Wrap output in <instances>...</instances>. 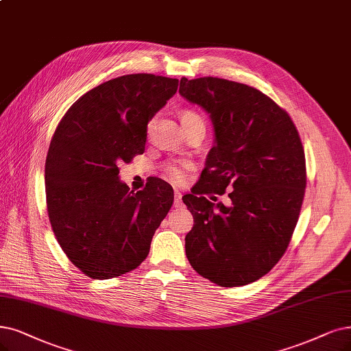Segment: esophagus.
Returning <instances> with one entry per match:
<instances>
[{
    "instance_id": "obj_1",
    "label": "esophagus",
    "mask_w": 351,
    "mask_h": 351,
    "mask_svg": "<svg viewBox=\"0 0 351 351\" xmlns=\"http://www.w3.org/2000/svg\"><path fill=\"white\" fill-rule=\"evenodd\" d=\"M173 195H175V206L182 205V202H180V199H182V192H180L179 189H175Z\"/></svg>"
}]
</instances>
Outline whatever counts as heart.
Segmentation results:
<instances>
[{"mask_svg": "<svg viewBox=\"0 0 351 351\" xmlns=\"http://www.w3.org/2000/svg\"><path fill=\"white\" fill-rule=\"evenodd\" d=\"M180 120H182V124L185 128L189 125H193V124H204L202 117L197 111H192V110H185L182 114H180ZM162 169H163L165 176L171 180V182L182 184L186 179V172L189 169V165L169 162V163H165Z\"/></svg>", "mask_w": 351, "mask_h": 351, "instance_id": "b5f03b06", "label": "heart"}]
</instances>
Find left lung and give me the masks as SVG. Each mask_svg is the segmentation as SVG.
I'll return each mask as SVG.
<instances>
[{
  "label": "left lung",
  "mask_w": 351,
  "mask_h": 351,
  "mask_svg": "<svg viewBox=\"0 0 351 351\" xmlns=\"http://www.w3.org/2000/svg\"><path fill=\"white\" fill-rule=\"evenodd\" d=\"M179 94L210 114L215 146L192 193L185 237L191 266L219 287L261 279L287 252L306 186L300 133L261 90L221 77L180 80ZM231 190L232 205L213 204L208 193Z\"/></svg>",
  "instance_id": "obj_1"
}]
</instances>
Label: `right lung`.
I'll use <instances>...</instances> for the list:
<instances>
[{
	"label": "right lung",
	"instance_id": "right-lung-1",
	"mask_svg": "<svg viewBox=\"0 0 351 351\" xmlns=\"http://www.w3.org/2000/svg\"><path fill=\"white\" fill-rule=\"evenodd\" d=\"M179 80L132 73L88 90L64 112L51 137L46 205L69 261L90 279L136 269L173 204V189L152 179L134 193L120 182V163L145 152L147 124L178 90Z\"/></svg>",
	"mask_w": 351,
	"mask_h": 351
}]
</instances>
